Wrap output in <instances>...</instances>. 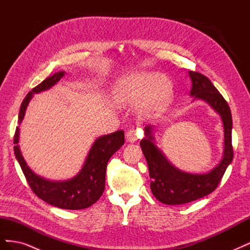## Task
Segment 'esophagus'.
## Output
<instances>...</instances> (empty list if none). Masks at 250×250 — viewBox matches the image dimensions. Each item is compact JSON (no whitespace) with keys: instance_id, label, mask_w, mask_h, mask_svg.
<instances>
[{"instance_id":"34e87169","label":"esophagus","mask_w":250,"mask_h":250,"mask_svg":"<svg viewBox=\"0 0 250 250\" xmlns=\"http://www.w3.org/2000/svg\"><path fill=\"white\" fill-rule=\"evenodd\" d=\"M126 139H127L128 142H131V143L137 141V139H138V137H137V130H135L134 128H131V129L128 130L126 132Z\"/></svg>"}]
</instances>
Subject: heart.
<instances>
[{
  "instance_id": "1",
  "label": "heart",
  "mask_w": 250,
  "mask_h": 250,
  "mask_svg": "<svg viewBox=\"0 0 250 250\" xmlns=\"http://www.w3.org/2000/svg\"><path fill=\"white\" fill-rule=\"evenodd\" d=\"M172 93V83L153 72H143L120 79L112 90L113 99L123 106L142 101L140 112L144 118L157 116L167 108Z\"/></svg>"
}]
</instances>
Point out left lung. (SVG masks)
<instances>
[{
	"mask_svg": "<svg viewBox=\"0 0 250 250\" xmlns=\"http://www.w3.org/2000/svg\"><path fill=\"white\" fill-rule=\"evenodd\" d=\"M188 74L192 80L191 96L207 101L221 116L224 126V155L220 164L209 173L190 174L179 171L173 167L155 146L152 126H146L145 138L141 141L140 145L148 163L151 191L158 201L170 206L197 200L215 191L233 157L232 120L228 102L208 77L193 71Z\"/></svg>",
	"mask_w": 250,
	"mask_h": 250,
	"instance_id": "8db88e82",
	"label": "left lung"
}]
</instances>
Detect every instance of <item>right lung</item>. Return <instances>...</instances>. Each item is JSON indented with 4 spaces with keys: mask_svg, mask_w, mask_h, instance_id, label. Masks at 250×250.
I'll use <instances>...</instances> for the list:
<instances>
[{
    "mask_svg": "<svg viewBox=\"0 0 250 250\" xmlns=\"http://www.w3.org/2000/svg\"><path fill=\"white\" fill-rule=\"evenodd\" d=\"M64 72L55 73L53 76L44 79L39 85L33 87L21 105L19 122L21 123L25 116V111L32 95L49 89L63 77ZM19 127L14 133L13 143L14 154L24 173L29 187L37 197L54 206L64 209L86 208L101 197L105 188V173L109 158L112 154L124 145V131L118 130L97 139L89 150L83 168L72 179L65 181H50L37 176L29 169L24 157L21 156L19 143Z\"/></svg>",
    "mask_w": 250,
    "mask_h": 250,
    "instance_id": "add662e5",
    "label": "right lung"
}]
</instances>
